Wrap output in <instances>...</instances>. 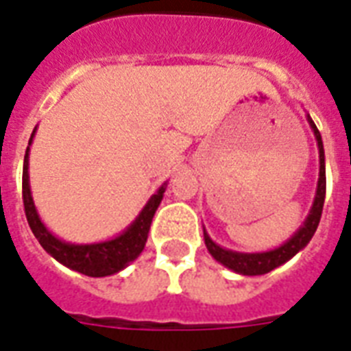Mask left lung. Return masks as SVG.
I'll return each mask as SVG.
<instances>
[{
	"label": "left lung",
	"mask_w": 351,
	"mask_h": 351,
	"mask_svg": "<svg viewBox=\"0 0 351 351\" xmlns=\"http://www.w3.org/2000/svg\"><path fill=\"white\" fill-rule=\"evenodd\" d=\"M309 119V125H311L313 132H315V138H317L318 143V156H320V176H318V187H317V197H315V202H313L311 213L309 217L304 223L296 234L291 237V239L282 245L276 250H271V252L263 254H237L232 252V250H224L219 245H215L213 241L208 237V234H204L206 247L210 250V254L213 258L221 261L224 267H228L232 271L239 272V274H245V276H258V274H267V272L274 271L276 267L283 265L285 261L293 258L294 254L300 252L302 248L306 247L307 243L311 241L313 234L317 232V226L320 223V217H322V208H324V199H326V165H324V147H322V138H320V132H318L317 125L313 123L311 117Z\"/></svg>",
	"instance_id": "obj_1"
}]
</instances>
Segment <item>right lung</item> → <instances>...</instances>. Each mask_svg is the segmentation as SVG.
Wrapping results in <instances>:
<instances>
[{
    "label": "right lung",
    "instance_id": "right-lung-1",
    "mask_svg": "<svg viewBox=\"0 0 351 351\" xmlns=\"http://www.w3.org/2000/svg\"><path fill=\"white\" fill-rule=\"evenodd\" d=\"M33 136L29 140V145L33 141ZM27 158H29V147H27L25 158H23V175H21L23 210H25L27 223L33 230L34 237L44 247L45 252L51 254L57 261H60V263L69 267V269L93 278L116 274L121 269H125L127 263H130L132 259L140 256L143 247H145L152 217H154L158 204L162 202V197H164V186L158 189L156 195H152L151 200L147 202V206L140 213V217L136 219L128 226L127 232L119 235V237L112 241H104V243H95V245H68V243L58 241L55 235H51L45 230V226L40 221L38 213L34 210L33 197H31V189H29V173H27L29 160Z\"/></svg>",
    "mask_w": 351,
    "mask_h": 351
}]
</instances>
